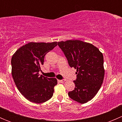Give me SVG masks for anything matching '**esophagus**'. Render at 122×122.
<instances>
[{
    "label": "esophagus",
    "instance_id": "34e87169",
    "mask_svg": "<svg viewBox=\"0 0 122 122\" xmlns=\"http://www.w3.org/2000/svg\"><path fill=\"white\" fill-rule=\"evenodd\" d=\"M60 82V83H64L65 81H66V80L65 79H63V80H58Z\"/></svg>",
    "mask_w": 122,
    "mask_h": 122
}]
</instances>
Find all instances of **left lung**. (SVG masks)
Wrapping results in <instances>:
<instances>
[{
    "instance_id": "8db88e82",
    "label": "left lung",
    "mask_w": 122,
    "mask_h": 122,
    "mask_svg": "<svg viewBox=\"0 0 122 122\" xmlns=\"http://www.w3.org/2000/svg\"><path fill=\"white\" fill-rule=\"evenodd\" d=\"M71 67L77 69L74 90L68 92L71 99L81 104L91 100L98 93L103 82V55L96 46L80 40L58 42Z\"/></svg>"
}]
</instances>
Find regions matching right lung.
<instances>
[{"mask_svg":"<svg viewBox=\"0 0 122 122\" xmlns=\"http://www.w3.org/2000/svg\"><path fill=\"white\" fill-rule=\"evenodd\" d=\"M57 45L53 42H29L19 48L11 60L12 75L20 93L30 102L42 103L53 96L55 78L39 76L44 56Z\"/></svg>","mask_w":122,"mask_h":122,"instance_id":"obj_1","label":"right lung"}]
</instances>
